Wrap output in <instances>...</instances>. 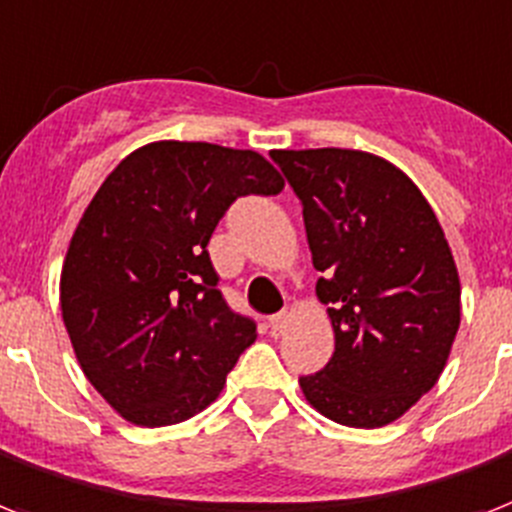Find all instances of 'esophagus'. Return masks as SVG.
Returning a JSON list of instances; mask_svg holds the SVG:
<instances>
[{
  "label": "esophagus",
  "instance_id": "1",
  "mask_svg": "<svg viewBox=\"0 0 512 512\" xmlns=\"http://www.w3.org/2000/svg\"><path fill=\"white\" fill-rule=\"evenodd\" d=\"M288 322H290V312L288 309H282V312H277L275 317H269V333L282 335L285 333V327H288Z\"/></svg>",
  "mask_w": 512,
  "mask_h": 512
}]
</instances>
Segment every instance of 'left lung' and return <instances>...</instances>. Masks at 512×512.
Segmentation results:
<instances>
[{"label": "left lung", "mask_w": 512, "mask_h": 512, "mask_svg": "<svg viewBox=\"0 0 512 512\" xmlns=\"http://www.w3.org/2000/svg\"><path fill=\"white\" fill-rule=\"evenodd\" d=\"M304 208L317 296L330 304L335 351L301 375L314 410L380 428L428 394L460 327V280L423 192L359 150H272Z\"/></svg>", "instance_id": "left-lung-1"}]
</instances>
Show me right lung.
Returning <instances> with one entry per match:
<instances>
[{
    "instance_id": "right-lung-1",
    "label": "right lung",
    "mask_w": 512,
    "mask_h": 512,
    "mask_svg": "<svg viewBox=\"0 0 512 512\" xmlns=\"http://www.w3.org/2000/svg\"><path fill=\"white\" fill-rule=\"evenodd\" d=\"M280 190L259 153L208 142L145 145L102 182L73 232L60 306L81 370L126 420L192 418L256 341L206 245L237 198Z\"/></svg>"
}]
</instances>
